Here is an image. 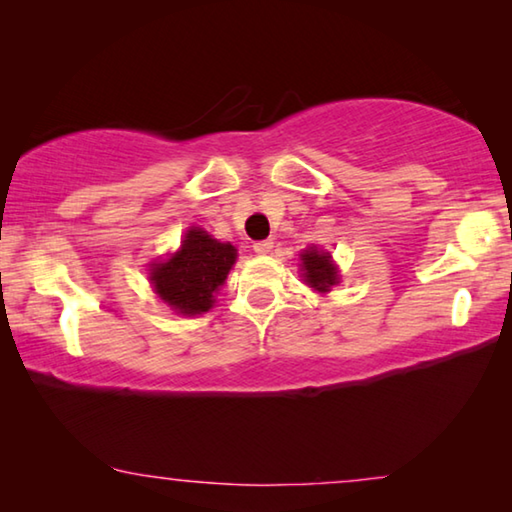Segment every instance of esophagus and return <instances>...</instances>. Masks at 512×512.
<instances>
[{
	"instance_id": "obj_1",
	"label": "esophagus",
	"mask_w": 512,
	"mask_h": 512,
	"mask_svg": "<svg viewBox=\"0 0 512 512\" xmlns=\"http://www.w3.org/2000/svg\"><path fill=\"white\" fill-rule=\"evenodd\" d=\"M253 250L257 255H268L273 250V241L271 239H262V241H255Z\"/></svg>"
}]
</instances>
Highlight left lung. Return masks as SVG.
Returning a JSON list of instances; mask_svg holds the SVG:
<instances>
[{"label": "left lung", "mask_w": 512, "mask_h": 512, "mask_svg": "<svg viewBox=\"0 0 512 512\" xmlns=\"http://www.w3.org/2000/svg\"><path fill=\"white\" fill-rule=\"evenodd\" d=\"M302 268H305V280L309 287L316 291H329L339 282V273H336V266L329 259V253H320V250H305L302 253Z\"/></svg>", "instance_id": "obj_1"}]
</instances>
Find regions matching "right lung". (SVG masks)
I'll return each instance as SVG.
<instances>
[{
	"instance_id": "obj_1",
	"label": "right lung",
	"mask_w": 512,
	"mask_h": 512,
	"mask_svg": "<svg viewBox=\"0 0 512 512\" xmlns=\"http://www.w3.org/2000/svg\"><path fill=\"white\" fill-rule=\"evenodd\" d=\"M237 250L221 244L201 228L185 235L183 248L167 262L153 264L151 282L158 296L178 314L194 316L212 307V293L221 287L235 264Z\"/></svg>"
}]
</instances>
